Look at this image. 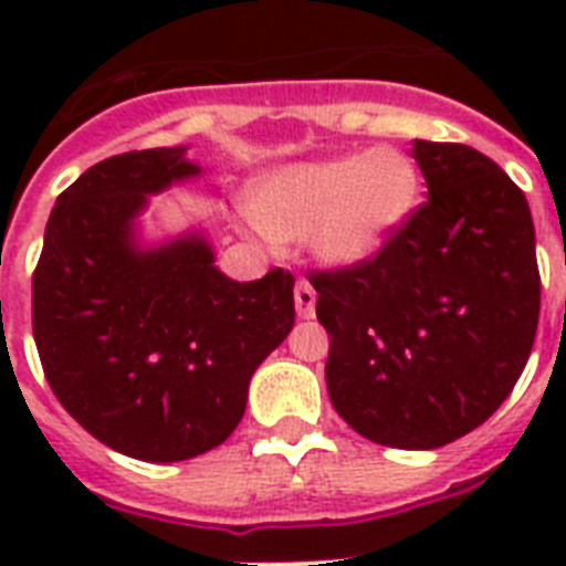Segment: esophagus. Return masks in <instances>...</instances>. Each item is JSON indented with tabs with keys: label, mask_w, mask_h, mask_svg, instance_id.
Returning a JSON list of instances; mask_svg holds the SVG:
<instances>
[{
	"label": "esophagus",
	"mask_w": 566,
	"mask_h": 566,
	"mask_svg": "<svg viewBox=\"0 0 566 566\" xmlns=\"http://www.w3.org/2000/svg\"><path fill=\"white\" fill-rule=\"evenodd\" d=\"M293 302H296V314L302 319H311L314 317V305H317V291L305 279H300L296 287H293Z\"/></svg>",
	"instance_id": "esophagus-1"
}]
</instances>
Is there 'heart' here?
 I'll return each instance as SVG.
<instances>
[{
	"mask_svg": "<svg viewBox=\"0 0 566 566\" xmlns=\"http://www.w3.org/2000/svg\"><path fill=\"white\" fill-rule=\"evenodd\" d=\"M417 196V164L385 146L275 170L252 190L249 213L270 238L308 234L323 261L355 264L408 220Z\"/></svg>",
	"mask_w": 566,
	"mask_h": 566,
	"instance_id": "obj_1",
	"label": "heart"
}]
</instances>
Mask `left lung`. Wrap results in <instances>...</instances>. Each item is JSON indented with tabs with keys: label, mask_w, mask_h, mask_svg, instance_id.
<instances>
[{
	"label": "left lung",
	"mask_w": 566,
	"mask_h": 566,
	"mask_svg": "<svg viewBox=\"0 0 566 566\" xmlns=\"http://www.w3.org/2000/svg\"><path fill=\"white\" fill-rule=\"evenodd\" d=\"M429 199L355 264L311 270L335 411L373 443L438 449L514 390L541 273L523 190L464 144L413 140Z\"/></svg>",
	"instance_id": "8db88e82"
}]
</instances>
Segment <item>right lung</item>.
I'll return each instance as SVG.
<instances>
[{"label":"right lung","mask_w":566,"mask_h":566,"mask_svg":"<svg viewBox=\"0 0 566 566\" xmlns=\"http://www.w3.org/2000/svg\"><path fill=\"white\" fill-rule=\"evenodd\" d=\"M185 149L93 164L57 196L31 275V328L52 394L82 429L140 461L220 447L249 378L293 328V275L231 282L199 238L137 252L146 193L196 176Z\"/></svg>","instance_id":"obj_1"}]
</instances>
